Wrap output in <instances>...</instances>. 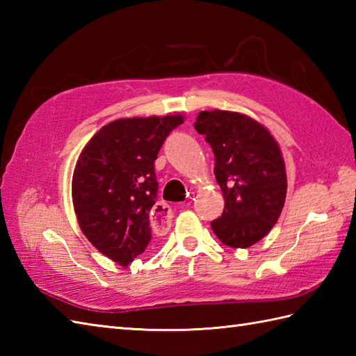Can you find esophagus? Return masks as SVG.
<instances>
[{"instance_id":"esophagus-1","label":"esophagus","mask_w":356,"mask_h":356,"mask_svg":"<svg viewBox=\"0 0 356 356\" xmlns=\"http://www.w3.org/2000/svg\"><path fill=\"white\" fill-rule=\"evenodd\" d=\"M171 208L166 205V203H156L153 207V211H151V226H153L156 231L163 232L171 226Z\"/></svg>"}]
</instances>
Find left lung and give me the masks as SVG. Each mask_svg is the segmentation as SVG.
<instances>
[{
	"label": "left lung",
	"instance_id": "8db88e82",
	"mask_svg": "<svg viewBox=\"0 0 356 356\" xmlns=\"http://www.w3.org/2000/svg\"><path fill=\"white\" fill-rule=\"evenodd\" d=\"M195 131L214 153L216 179L225 209L211 222L216 236L231 248L261 240L278 220L287 180L278 143L254 119L236 111H200Z\"/></svg>",
	"mask_w": 356,
	"mask_h": 356
}]
</instances>
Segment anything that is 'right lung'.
Segmentation results:
<instances>
[{"label": "right lung", "instance_id": "right-lung-1", "mask_svg": "<svg viewBox=\"0 0 356 356\" xmlns=\"http://www.w3.org/2000/svg\"><path fill=\"white\" fill-rule=\"evenodd\" d=\"M180 124V115L118 119L102 127L78 159L72 194L81 229L122 266L149 245L159 191L154 161Z\"/></svg>", "mask_w": 356, "mask_h": 356}]
</instances>
